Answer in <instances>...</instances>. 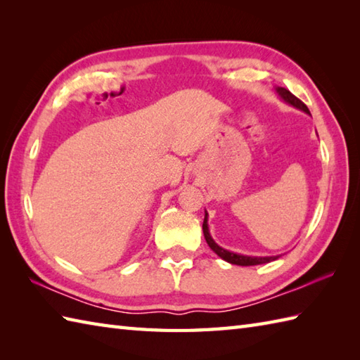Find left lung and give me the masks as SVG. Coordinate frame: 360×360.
I'll use <instances>...</instances> for the list:
<instances>
[{"mask_svg": "<svg viewBox=\"0 0 360 360\" xmlns=\"http://www.w3.org/2000/svg\"><path fill=\"white\" fill-rule=\"evenodd\" d=\"M277 93L283 97V101H286L288 103H290L295 108L302 110L304 112L309 114L308 106L304 105L300 98H297L290 91H288L286 88H277ZM202 232H204V238L207 241L209 248L215 252L218 257H221L223 259H226L227 263H232V264H238V266H255V264H263V263H269L274 262V259H277V257H246V255H238V254H233V252H229L223 248H219L218 244L212 240V236L209 233V227H207V213H205L204 217V223H202Z\"/></svg>", "mask_w": 360, "mask_h": 360, "instance_id": "obj_1", "label": "left lung"}]
</instances>
